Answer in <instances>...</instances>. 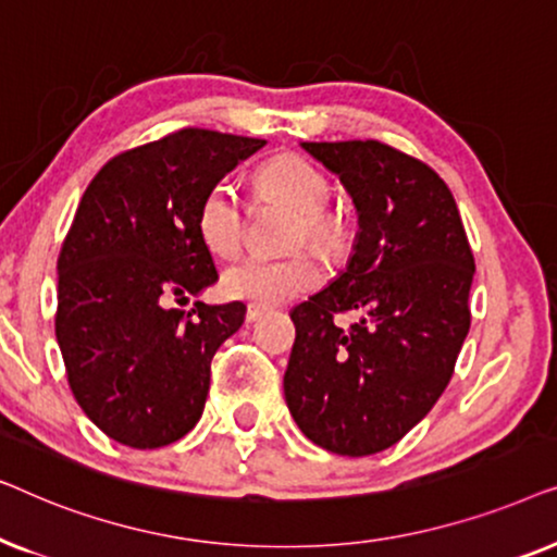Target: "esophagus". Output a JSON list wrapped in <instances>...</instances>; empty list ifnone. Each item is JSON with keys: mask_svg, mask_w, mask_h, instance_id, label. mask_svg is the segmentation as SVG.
I'll return each mask as SVG.
<instances>
[{"mask_svg": "<svg viewBox=\"0 0 557 557\" xmlns=\"http://www.w3.org/2000/svg\"><path fill=\"white\" fill-rule=\"evenodd\" d=\"M263 314H265V307H258V304H250V307L246 309V322L253 324V322H258V319H261Z\"/></svg>", "mask_w": 557, "mask_h": 557, "instance_id": "esophagus-1", "label": "esophagus"}]
</instances>
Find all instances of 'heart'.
Here are the masks:
<instances>
[{
	"instance_id": "obj_1",
	"label": "heart",
	"mask_w": 557,
	"mask_h": 557,
	"mask_svg": "<svg viewBox=\"0 0 557 557\" xmlns=\"http://www.w3.org/2000/svg\"><path fill=\"white\" fill-rule=\"evenodd\" d=\"M256 187L263 197L278 200L299 215L296 243H311L322 250L339 248L345 238V223L326 210L332 200V185L326 174L299 154H278L256 170ZM246 212L235 189L218 182L197 205L195 227L202 246L215 256H235L243 243ZM324 269L317 256L299 253L288 258L250 256L227 265L220 276V288L227 299L250 301L258 307L292 301L322 284Z\"/></svg>"
}]
</instances>
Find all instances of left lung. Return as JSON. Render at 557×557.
<instances>
[{"instance_id":"8db88e82","label":"left lung","mask_w":557,"mask_h":557,"mask_svg":"<svg viewBox=\"0 0 557 557\" xmlns=\"http://www.w3.org/2000/svg\"><path fill=\"white\" fill-rule=\"evenodd\" d=\"M357 208L347 269L292 311L286 406L304 436L339 456L398 444L436 406L469 334L474 278L446 182L383 141H304ZM357 310L347 331L333 319Z\"/></svg>"}]
</instances>
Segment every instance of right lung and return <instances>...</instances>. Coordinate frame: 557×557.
<instances>
[{"label": "right lung", "mask_w": 557, "mask_h": 557, "mask_svg": "<svg viewBox=\"0 0 557 557\" xmlns=\"http://www.w3.org/2000/svg\"><path fill=\"white\" fill-rule=\"evenodd\" d=\"M263 144L182 128L121 151L81 197L58 256L55 337L83 413L119 444L159 448L200 421L210 362L246 307L177 309L218 281L197 205Z\"/></svg>", "instance_id": "add662e5"}]
</instances>
